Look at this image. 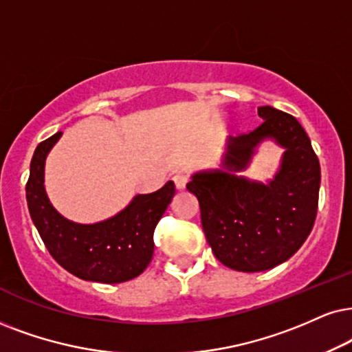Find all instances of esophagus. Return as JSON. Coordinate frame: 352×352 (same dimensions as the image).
<instances>
[{
    "mask_svg": "<svg viewBox=\"0 0 352 352\" xmlns=\"http://www.w3.org/2000/svg\"><path fill=\"white\" fill-rule=\"evenodd\" d=\"M173 184H175L179 190L185 188L186 184H188V175H185V173H175V175H173Z\"/></svg>",
    "mask_w": 352,
    "mask_h": 352,
    "instance_id": "esophagus-1",
    "label": "esophagus"
}]
</instances>
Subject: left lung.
Instances as JSON below:
<instances>
[{
    "mask_svg": "<svg viewBox=\"0 0 352 352\" xmlns=\"http://www.w3.org/2000/svg\"><path fill=\"white\" fill-rule=\"evenodd\" d=\"M255 130L229 138L224 167L243 170L263 139L287 149L268 184L224 170L199 172L186 188L199 201L201 224L212 253L228 268L256 273L281 265L302 247L318 209L320 162L302 124L273 107H258Z\"/></svg>",
    "mask_w": 352,
    "mask_h": 352,
    "instance_id": "1",
    "label": "left lung"
}]
</instances>
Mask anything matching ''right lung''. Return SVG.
<instances>
[{
	"mask_svg": "<svg viewBox=\"0 0 352 352\" xmlns=\"http://www.w3.org/2000/svg\"><path fill=\"white\" fill-rule=\"evenodd\" d=\"M61 131L42 141L30 161L25 198L30 217L50 255L84 281L117 284L130 281L148 268L154 253V229L173 195L167 182L161 190L136 195L123 211L97 224H76L52 206L43 186V168Z\"/></svg>",
	"mask_w": 352,
	"mask_h": 352,
	"instance_id": "right-lung-1",
	"label": "right lung"
}]
</instances>
